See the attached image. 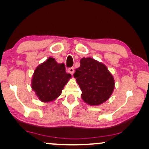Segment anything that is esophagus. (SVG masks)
<instances>
[{"label": "esophagus", "instance_id": "34e87169", "mask_svg": "<svg viewBox=\"0 0 149 149\" xmlns=\"http://www.w3.org/2000/svg\"><path fill=\"white\" fill-rule=\"evenodd\" d=\"M68 72H70L71 74H74V67H71V68H69L68 69Z\"/></svg>", "mask_w": 149, "mask_h": 149}]
</instances>
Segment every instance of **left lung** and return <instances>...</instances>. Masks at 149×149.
I'll list each match as a JSON object with an SVG mask.
<instances>
[{
	"label": "left lung",
	"instance_id": "obj_1",
	"mask_svg": "<svg viewBox=\"0 0 149 149\" xmlns=\"http://www.w3.org/2000/svg\"><path fill=\"white\" fill-rule=\"evenodd\" d=\"M74 77L82 91L81 98L91 106L101 104L109 99L115 87L113 75L102 63L91 58H83Z\"/></svg>",
	"mask_w": 149,
	"mask_h": 149
}]
</instances>
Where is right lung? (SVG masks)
Instances as JSON below:
<instances>
[{"label":"right lung","mask_w":149,"mask_h":149,"mask_svg":"<svg viewBox=\"0 0 149 149\" xmlns=\"http://www.w3.org/2000/svg\"><path fill=\"white\" fill-rule=\"evenodd\" d=\"M71 77L70 74L66 72L64 64H58L54 58H49L36 67L31 87L39 100L49 102L60 96Z\"/></svg>","instance_id":"1"}]
</instances>
